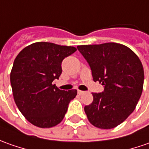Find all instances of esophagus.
Listing matches in <instances>:
<instances>
[{"label":"esophagus","instance_id":"1","mask_svg":"<svg viewBox=\"0 0 149 149\" xmlns=\"http://www.w3.org/2000/svg\"><path fill=\"white\" fill-rule=\"evenodd\" d=\"M77 92H78V94H79V95H82L83 93H84V91L79 90V89H78V91H77Z\"/></svg>","mask_w":149,"mask_h":149}]
</instances>
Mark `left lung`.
I'll list each match as a JSON object with an SVG mask.
<instances>
[{"instance_id":"1","label":"left lung","mask_w":149,"mask_h":149,"mask_svg":"<svg viewBox=\"0 0 149 149\" xmlns=\"http://www.w3.org/2000/svg\"><path fill=\"white\" fill-rule=\"evenodd\" d=\"M77 48L89 64L93 81L104 85V91L93 93V102L84 107L87 117L97 128H115L134 111L142 94V63L131 49L116 42Z\"/></svg>"}]
</instances>
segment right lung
Segmentation results:
<instances>
[{"label":"right lung","mask_w":149,"mask_h":149,"mask_svg":"<svg viewBox=\"0 0 149 149\" xmlns=\"http://www.w3.org/2000/svg\"><path fill=\"white\" fill-rule=\"evenodd\" d=\"M74 47L38 42L18 54L10 72L15 104L31 124L51 128L64 118L77 90L64 91L52 84L61 74V62L76 52Z\"/></svg>","instance_id":"add662e5"}]
</instances>
